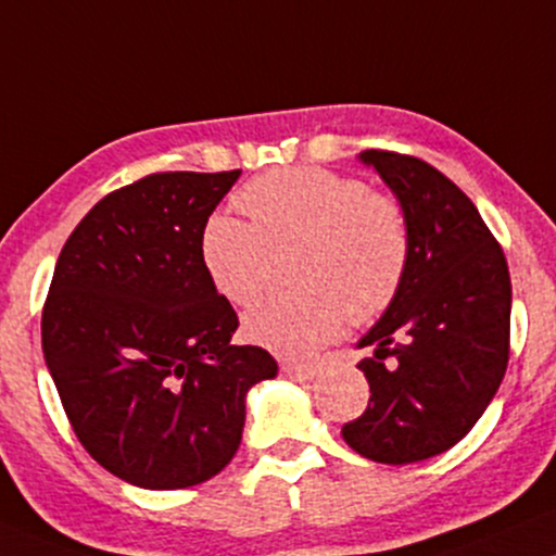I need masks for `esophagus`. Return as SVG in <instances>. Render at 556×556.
I'll return each instance as SVG.
<instances>
[{
	"label": "esophagus",
	"instance_id": "1",
	"mask_svg": "<svg viewBox=\"0 0 556 556\" xmlns=\"http://www.w3.org/2000/svg\"><path fill=\"white\" fill-rule=\"evenodd\" d=\"M280 374H283L286 379L304 381L314 376V366H309V363H304V366H299V363H280Z\"/></svg>",
	"mask_w": 556,
	"mask_h": 556
}]
</instances>
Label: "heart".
Masks as SVG:
<instances>
[{"label": "heart", "instance_id": "obj_1", "mask_svg": "<svg viewBox=\"0 0 556 556\" xmlns=\"http://www.w3.org/2000/svg\"><path fill=\"white\" fill-rule=\"evenodd\" d=\"M247 222L214 214L201 229V265L235 306L263 296L270 255L291 257L283 293L244 317L252 345L306 358L340 332L366 325L400 296L413 260V224L400 198L376 193L358 177L325 167H283L239 190Z\"/></svg>", "mask_w": 556, "mask_h": 556}]
</instances>
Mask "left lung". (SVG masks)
I'll return each mask as SVG.
<instances>
[{
  "mask_svg": "<svg viewBox=\"0 0 556 556\" xmlns=\"http://www.w3.org/2000/svg\"><path fill=\"white\" fill-rule=\"evenodd\" d=\"M413 224L400 296L358 345L371 396L342 438L379 464L438 456L475 428L510 355V273L503 247L458 185L409 154L368 149Z\"/></svg>",
  "mask_w": 556,
  "mask_h": 556,
  "instance_id": "8db88e82",
  "label": "left lung"
}]
</instances>
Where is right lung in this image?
<instances>
[{
    "mask_svg": "<svg viewBox=\"0 0 556 556\" xmlns=\"http://www.w3.org/2000/svg\"><path fill=\"white\" fill-rule=\"evenodd\" d=\"M229 173H154L92 205L43 304L46 366L87 454L143 490H185L237 454L244 396L278 363L231 345L237 312L201 265Z\"/></svg>",
    "mask_w": 556,
    "mask_h": 556,
    "instance_id": "right-lung-1",
    "label": "right lung"
}]
</instances>
